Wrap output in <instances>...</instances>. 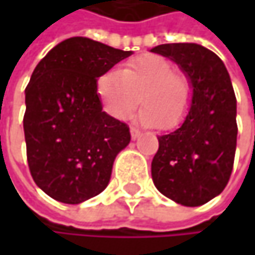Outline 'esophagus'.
I'll list each match as a JSON object with an SVG mask.
<instances>
[{
  "label": "esophagus",
  "instance_id": "esophagus-1",
  "mask_svg": "<svg viewBox=\"0 0 255 255\" xmlns=\"http://www.w3.org/2000/svg\"><path fill=\"white\" fill-rule=\"evenodd\" d=\"M129 132H131V138H132V140L138 138V135H140V131H138L137 128H134V127L129 128Z\"/></svg>",
  "mask_w": 255,
  "mask_h": 255
}]
</instances>
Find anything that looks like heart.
<instances>
[{"label":"heart","mask_w":255,"mask_h":255,"mask_svg":"<svg viewBox=\"0 0 255 255\" xmlns=\"http://www.w3.org/2000/svg\"><path fill=\"white\" fill-rule=\"evenodd\" d=\"M138 93L141 109L137 120L146 127H176L186 117L192 99L189 81L174 74L168 60L155 54L138 56L121 71H108L97 81L103 108L117 120H127Z\"/></svg>","instance_id":"obj_1"}]
</instances>
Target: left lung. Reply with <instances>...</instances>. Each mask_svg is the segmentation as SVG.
I'll return each mask as SVG.
<instances>
[{"instance_id":"obj_1","label":"left lung","mask_w":255,"mask_h":255,"mask_svg":"<svg viewBox=\"0 0 255 255\" xmlns=\"http://www.w3.org/2000/svg\"><path fill=\"white\" fill-rule=\"evenodd\" d=\"M174 62L192 88L186 118L159 135L152 161L156 189L184 207H199L223 192L236 150V97L222 59L195 42L162 44L150 50Z\"/></svg>"}]
</instances>
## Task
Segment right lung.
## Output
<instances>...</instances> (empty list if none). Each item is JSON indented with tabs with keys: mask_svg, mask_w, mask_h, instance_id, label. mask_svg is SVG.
<instances>
[{
	"mask_svg": "<svg viewBox=\"0 0 255 255\" xmlns=\"http://www.w3.org/2000/svg\"><path fill=\"white\" fill-rule=\"evenodd\" d=\"M85 36L53 47L25 90L26 153L36 186L63 204H81L106 189L129 128L103 112L97 79L131 56Z\"/></svg>",
	"mask_w": 255,
	"mask_h": 255,
	"instance_id": "add662e5",
	"label": "right lung"
}]
</instances>
